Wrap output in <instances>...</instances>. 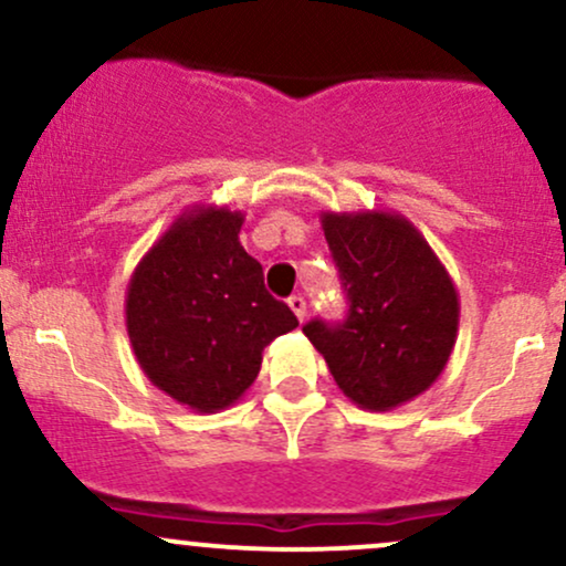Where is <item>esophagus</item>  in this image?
I'll use <instances>...</instances> for the list:
<instances>
[{
  "instance_id": "obj_1",
  "label": "esophagus",
  "mask_w": 566,
  "mask_h": 566,
  "mask_svg": "<svg viewBox=\"0 0 566 566\" xmlns=\"http://www.w3.org/2000/svg\"><path fill=\"white\" fill-rule=\"evenodd\" d=\"M287 303H290L292 314L297 316V322H303V319H305V297H301V295H292Z\"/></svg>"
}]
</instances>
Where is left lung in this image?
Instances as JSON below:
<instances>
[{"label":"left lung","instance_id":"left-lung-1","mask_svg":"<svg viewBox=\"0 0 566 566\" xmlns=\"http://www.w3.org/2000/svg\"><path fill=\"white\" fill-rule=\"evenodd\" d=\"M348 297L340 324L303 327L361 409L401 407L433 386L458 340L460 301L444 263L399 212H322Z\"/></svg>","mask_w":566,"mask_h":566}]
</instances>
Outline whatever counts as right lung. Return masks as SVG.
<instances>
[{
  "label": "right lung",
  "instance_id": "obj_1",
  "mask_svg": "<svg viewBox=\"0 0 566 566\" xmlns=\"http://www.w3.org/2000/svg\"><path fill=\"white\" fill-rule=\"evenodd\" d=\"M244 212L193 205L154 242L127 284L125 319L146 378L193 412L242 399L263 348L297 327L269 295L263 265L247 255Z\"/></svg>",
  "mask_w": 566,
  "mask_h": 566
}]
</instances>
